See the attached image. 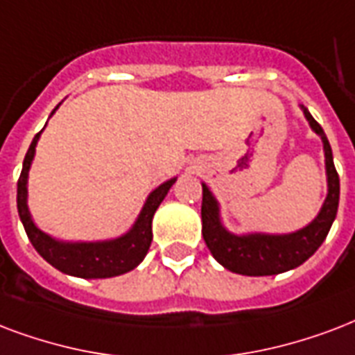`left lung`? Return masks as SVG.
Returning <instances> with one entry per match:
<instances>
[{
    "label": "left lung",
    "mask_w": 355,
    "mask_h": 355,
    "mask_svg": "<svg viewBox=\"0 0 355 355\" xmlns=\"http://www.w3.org/2000/svg\"><path fill=\"white\" fill-rule=\"evenodd\" d=\"M304 113L311 128L322 137L324 153H326V171H328V197L316 220L305 229L281 236H272V234L234 236L221 227L218 202L210 193V189L202 184V238L214 259L234 274L275 275L300 266L320 248L331 229L339 208V175L335 169L334 154L324 130L305 107Z\"/></svg>",
    "instance_id": "left-lung-1"
}]
</instances>
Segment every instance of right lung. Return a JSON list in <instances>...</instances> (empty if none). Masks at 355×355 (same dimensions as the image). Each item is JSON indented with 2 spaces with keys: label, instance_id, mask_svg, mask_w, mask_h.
<instances>
[{
  "label": "right lung",
  "instance_id": "obj_1",
  "mask_svg": "<svg viewBox=\"0 0 355 355\" xmlns=\"http://www.w3.org/2000/svg\"><path fill=\"white\" fill-rule=\"evenodd\" d=\"M58 110V107H55ZM53 110V112H55ZM51 112V113H53ZM42 132V130H40ZM40 132L33 137L24 158L20 178H18V189H16V205L18 214L27 232V238L31 240L33 248L39 251V255L51 266L58 268L59 272L85 279H104V277H115V275L126 274L134 270L139 262L145 259L150 242H153V218L159 202L164 201L167 191L175 182V178L167 180L162 186L154 189L148 196L145 207H143L139 218L132 227V231L124 236L110 242L96 243H64L53 240L48 234L37 229L27 210V171L31 166V159L35 156V147L39 141Z\"/></svg>",
  "mask_w": 355,
  "mask_h": 355
}]
</instances>
